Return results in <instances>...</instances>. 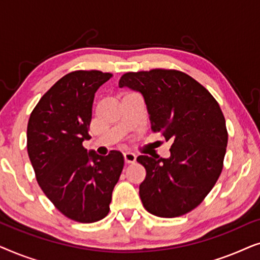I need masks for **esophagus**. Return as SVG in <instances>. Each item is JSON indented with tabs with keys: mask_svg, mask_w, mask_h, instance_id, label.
<instances>
[{
	"mask_svg": "<svg viewBox=\"0 0 260 260\" xmlns=\"http://www.w3.org/2000/svg\"><path fill=\"white\" fill-rule=\"evenodd\" d=\"M123 157H124V162H125L126 165H130V163H134L136 161V155L133 154V152H124Z\"/></svg>",
	"mask_w": 260,
	"mask_h": 260,
	"instance_id": "1",
	"label": "esophagus"
}]
</instances>
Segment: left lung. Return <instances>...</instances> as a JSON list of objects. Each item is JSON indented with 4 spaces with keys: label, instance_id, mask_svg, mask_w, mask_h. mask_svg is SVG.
Wrapping results in <instances>:
<instances>
[{
    "label": "left lung",
    "instance_id": "left-lung-1",
    "mask_svg": "<svg viewBox=\"0 0 260 260\" xmlns=\"http://www.w3.org/2000/svg\"><path fill=\"white\" fill-rule=\"evenodd\" d=\"M119 87L143 95L151 129L172 142L168 158L137 157L147 170L140 197L149 213L175 218L198 207L222 170L229 135L213 95L175 70L123 74Z\"/></svg>",
    "mask_w": 260,
    "mask_h": 260
}]
</instances>
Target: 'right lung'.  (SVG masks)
<instances>
[{"mask_svg":"<svg viewBox=\"0 0 260 260\" xmlns=\"http://www.w3.org/2000/svg\"><path fill=\"white\" fill-rule=\"evenodd\" d=\"M112 77L76 71L59 79L35 106L27 126V150L39 186L67 218L90 223L105 218L124 167L122 152L87 151L94 93Z\"/></svg>","mask_w":260,"mask_h":260,"instance_id":"add662e5","label":"right lung"}]
</instances>
